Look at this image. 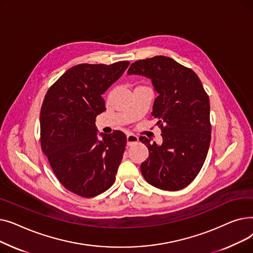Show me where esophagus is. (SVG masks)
I'll return each instance as SVG.
<instances>
[{"label": "esophagus", "mask_w": 253, "mask_h": 253, "mask_svg": "<svg viewBox=\"0 0 253 253\" xmlns=\"http://www.w3.org/2000/svg\"><path fill=\"white\" fill-rule=\"evenodd\" d=\"M138 142V137L135 134H128L127 135V145H133Z\"/></svg>", "instance_id": "obj_1"}]
</instances>
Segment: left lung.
<instances>
[{
  "label": "left lung",
  "instance_id": "left-lung-1",
  "mask_svg": "<svg viewBox=\"0 0 253 253\" xmlns=\"http://www.w3.org/2000/svg\"><path fill=\"white\" fill-rule=\"evenodd\" d=\"M128 75L152 80L159 93L152 115L158 119L163 142L140 137L149 158L140 165L142 176L153 187L178 191L200 172L211 139L209 97L194 71L166 56L140 59L130 65Z\"/></svg>",
  "mask_w": 253,
  "mask_h": 253
}]
</instances>
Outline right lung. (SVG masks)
I'll return each mask as SVG.
<instances>
[{
  "instance_id": "obj_1",
  "label": "right lung",
  "mask_w": 253,
  "mask_h": 253,
  "mask_svg": "<svg viewBox=\"0 0 253 253\" xmlns=\"http://www.w3.org/2000/svg\"><path fill=\"white\" fill-rule=\"evenodd\" d=\"M129 63L75 65L45 95L40 114L42 151L59 182L78 196L95 197L116 179L127 138L116 130L98 140L95 119L105 111L102 94Z\"/></svg>"
}]
</instances>
